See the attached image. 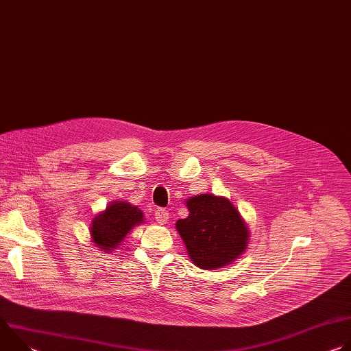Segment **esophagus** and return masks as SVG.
<instances>
[{"label": "esophagus", "mask_w": 351, "mask_h": 351, "mask_svg": "<svg viewBox=\"0 0 351 351\" xmlns=\"http://www.w3.org/2000/svg\"><path fill=\"white\" fill-rule=\"evenodd\" d=\"M168 219H169V213H168V211H165V210H162V208H160V210L156 211V221H157L160 225H165V223L168 222Z\"/></svg>", "instance_id": "34e87169"}]
</instances>
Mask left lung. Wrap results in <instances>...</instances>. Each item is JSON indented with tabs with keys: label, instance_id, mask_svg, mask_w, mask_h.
Returning a JSON list of instances; mask_svg holds the SVG:
<instances>
[{
	"label": "left lung",
	"instance_id": "8db88e82",
	"mask_svg": "<svg viewBox=\"0 0 351 351\" xmlns=\"http://www.w3.org/2000/svg\"><path fill=\"white\" fill-rule=\"evenodd\" d=\"M189 217L176 222L189 258L213 271L236 261L247 250L250 230L239 210L226 197L198 194L184 202Z\"/></svg>",
	"mask_w": 351,
	"mask_h": 351
}]
</instances>
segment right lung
<instances>
[{
  "instance_id": "right-lung-1",
  "label": "right lung",
  "mask_w": 351,
  "mask_h": 351,
  "mask_svg": "<svg viewBox=\"0 0 351 351\" xmlns=\"http://www.w3.org/2000/svg\"><path fill=\"white\" fill-rule=\"evenodd\" d=\"M144 222V214L138 207L128 202H112L93 218L90 237L95 247L110 253L121 245L134 226Z\"/></svg>"
}]
</instances>
